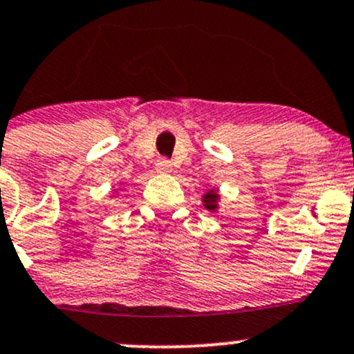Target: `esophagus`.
<instances>
[{"label":"esophagus","mask_w":354,"mask_h":354,"mask_svg":"<svg viewBox=\"0 0 354 354\" xmlns=\"http://www.w3.org/2000/svg\"><path fill=\"white\" fill-rule=\"evenodd\" d=\"M156 171H158V173H171V171H173V165H171V161H167V159H158V162H156Z\"/></svg>","instance_id":"obj_1"}]
</instances>
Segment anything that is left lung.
<instances>
[{
    "label": "left lung",
    "mask_w": 354,
    "mask_h": 354,
    "mask_svg": "<svg viewBox=\"0 0 354 354\" xmlns=\"http://www.w3.org/2000/svg\"><path fill=\"white\" fill-rule=\"evenodd\" d=\"M202 203L208 212H212V214H217L218 203H221V193H218V189H215V188L207 189V192L202 195Z\"/></svg>",
    "instance_id": "8db88e82"
}]
</instances>
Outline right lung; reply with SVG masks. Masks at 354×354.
<instances>
[{
  "label": "right lung",
  "instance_id": "right-lung-1",
  "mask_svg": "<svg viewBox=\"0 0 354 354\" xmlns=\"http://www.w3.org/2000/svg\"><path fill=\"white\" fill-rule=\"evenodd\" d=\"M117 193H118L117 189H113V195H111V196H117Z\"/></svg>",
  "mask_w": 354,
  "mask_h": 354
}]
</instances>
